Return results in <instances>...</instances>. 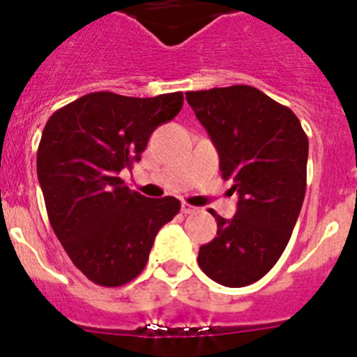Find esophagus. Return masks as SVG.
Wrapping results in <instances>:
<instances>
[{
  "label": "esophagus",
  "instance_id": "obj_1",
  "mask_svg": "<svg viewBox=\"0 0 357 357\" xmlns=\"http://www.w3.org/2000/svg\"><path fill=\"white\" fill-rule=\"evenodd\" d=\"M195 211H197V207H193L191 204H188V202H184V204H182V213L184 214H191V213H195Z\"/></svg>",
  "mask_w": 357,
  "mask_h": 357
}]
</instances>
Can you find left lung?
Returning a JSON list of instances; mask_svg holds the SVG:
<instances>
[{
	"instance_id": "1",
	"label": "left lung",
	"mask_w": 357,
	"mask_h": 357,
	"mask_svg": "<svg viewBox=\"0 0 357 357\" xmlns=\"http://www.w3.org/2000/svg\"><path fill=\"white\" fill-rule=\"evenodd\" d=\"M185 100L238 193L232 220L211 211L218 232L200 247L198 264L218 284L243 288L272 270L291 238L305 195L307 135L291 109L250 85L189 91Z\"/></svg>"
}]
</instances>
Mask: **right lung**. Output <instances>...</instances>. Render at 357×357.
<instances>
[{
  "label": "right lung",
  "mask_w": 357,
  "mask_h": 357,
  "mask_svg": "<svg viewBox=\"0 0 357 357\" xmlns=\"http://www.w3.org/2000/svg\"><path fill=\"white\" fill-rule=\"evenodd\" d=\"M182 93L132 98L91 93L53 112L37 150L50 223L73 264L94 284L116 288L146 266L160 227L181 202L146 198L119 173L141 160L151 132L182 109Z\"/></svg>",
  "instance_id": "1"
}]
</instances>
